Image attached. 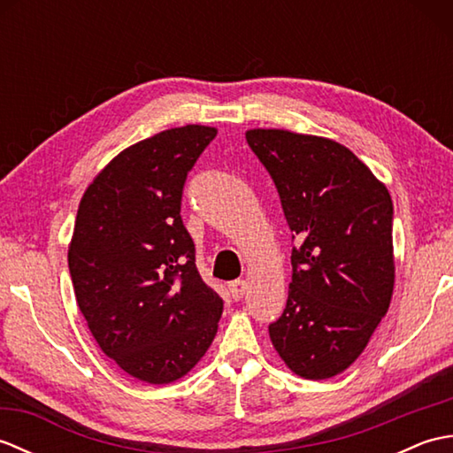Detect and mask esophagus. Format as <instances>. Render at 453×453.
Returning <instances> with one entry per match:
<instances>
[{"instance_id": "34e87169", "label": "esophagus", "mask_w": 453, "mask_h": 453, "mask_svg": "<svg viewBox=\"0 0 453 453\" xmlns=\"http://www.w3.org/2000/svg\"><path fill=\"white\" fill-rule=\"evenodd\" d=\"M247 290V282L245 280H234L232 284H229V294H232L234 300H242L243 294Z\"/></svg>"}]
</instances>
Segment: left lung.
<instances>
[{
  "label": "left lung",
  "instance_id": "left-lung-1",
  "mask_svg": "<svg viewBox=\"0 0 453 453\" xmlns=\"http://www.w3.org/2000/svg\"><path fill=\"white\" fill-rule=\"evenodd\" d=\"M249 148L273 177L292 239V282L268 325L294 373L326 380L358 358L388 313L393 202L383 182L339 142L255 128Z\"/></svg>",
  "mask_w": 453,
  "mask_h": 453
}]
</instances>
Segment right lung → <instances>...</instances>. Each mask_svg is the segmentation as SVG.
I'll use <instances>...</instances> for the list:
<instances>
[{
    "label": "right lung",
    "mask_w": 453,
    "mask_h": 453,
    "mask_svg": "<svg viewBox=\"0 0 453 453\" xmlns=\"http://www.w3.org/2000/svg\"><path fill=\"white\" fill-rule=\"evenodd\" d=\"M218 130H163L120 151L85 190L67 249L75 300L101 350L132 378L188 373L218 333L221 297L202 280L182 188Z\"/></svg>",
    "instance_id": "right-lung-1"
}]
</instances>
